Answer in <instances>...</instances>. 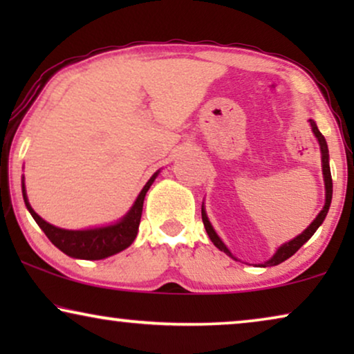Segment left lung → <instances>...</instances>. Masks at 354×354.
Returning a JSON list of instances; mask_svg holds the SVG:
<instances>
[{"label":"left lung","mask_w":354,"mask_h":354,"mask_svg":"<svg viewBox=\"0 0 354 354\" xmlns=\"http://www.w3.org/2000/svg\"><path fill=\"white\" fill-rule=\"evenodd\" d=\"M309 124H311V129L314 135H316L317 142H319V147H321V154H322V174H324V183H326V205H324L322 211L319 212L316 219H314L311 224H309V227L306 230L303 232V234H299L298 236H295L293 240L287 241V243L280 246V248L275 251V254L270 258L269 261H266L264 264H261L263 268H269V266H277L280 263H283L285 259H288L290 256H293L297 251L301 248V246L306 243V241L311 239V236L314 235V232H316L319 229V225L322 224L324 219H326L327 212H328V207H330V201H332V176H330V166H328V148H327V142L326 138H324V135L319 132L317 125L316 122H314L313 119H309ZM201 217H203V224H205V229L207 232V235H209V239L212 243H214L217 248H219L221 251H224L225 254H229L230 258H234V254L230 253L229 248L224 245V241H222L219 239V235L216 234V230L212 229L211 222L209 219H207L206 216V211H205V206H201ZM235 259V258H234Z\"/></svg>","instance_id":"obj_1"}]
</instances>
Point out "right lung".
Here are the masks:
<instances>
[{"label": "right lung", "instance_id": "1", "mask_svg": "<svg viewBox=\"0 0 354 354\" xmlns=\"http://www.w3.org/2000/svg\"><path fill=\"white\" fill-rule=\"evenodd\" d=\"M158 172H154L151 178L147 182V185L143 187V190L140 192V195L135 200L133 206L130 207V211L125 214L119 222H115L113 225L106 227H96V229H86V230H66L59 229V227L48 224L46 221H43L35 211L32 209L30 203L27 200L26 185H24L22 178V195L24 201L28 212H30L33 219L40 229L45 232V235L50 239V241L56 248H59L62 253H66L71 258L77 259H104L108 256H113L115 253L129 248L133 243L135 236L138 234V225L140 219H142V211H143V201L147 196V192L149 187L153 185L154 178L158 177Z\"/></svg>", "mask_w": 354, "mask_h": 354}]
</instances>
